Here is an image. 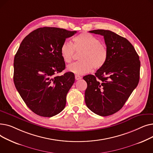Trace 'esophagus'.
Wrapping results in <instances>:
<instances>
[{
	"instance_id": "34e87169",
	"label": "esophagus",
	"mask_w": 153,
	"mask_h": 153,
	"mask_svg": "<svg viewBox=\"0 0 153 153\" xmlns=\"http://www.w3.org/2000/svg\"><path fill=\"white\" fill-rule=\"evenodd\" d=\"M82 77L80 76L79 75H76L75 76V79H76V80H79V79H81Z\"/></svg>"
}]
</instances>
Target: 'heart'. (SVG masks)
I'll return each instance as SVG.
<instances>
[{"instance_id":"obj_1","label":"heart","mask_w":153,"mask_h":153,"mask_svg":"<svg viewBox=\"0 0 153 153\" xmlns=\"http://www.w3.org/2000/svg\"><path fill=\"white\" fill-rule=\"evenodd\" d=\"M73 40L74 45L68 41L63 42L60 50L61 57L66 63L71 62L75 51H82L79 56L80 61L69 65L68 71L81 75L90 72L92 68L99 69L105 65L108 58L107 49L97 37L84 32Z\"/></svg>"}]
</instances>
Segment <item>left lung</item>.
<instances>
[{"label": "left lung", "mask_w": 153, "mask_h": 153, "mask_svg": "<svg viewBox=\"0 0 153 153\" xmlns=\"http://www.w3.org/2000/svg\"><path fill=\"white\" fill-rule=\"evenodd\" d=\"M89 32L103 36L108 58L95 75L83 77L87 84L85 102L94 113L106 117L121 109L137 87L140 61L134 48L125 38L110 30Z\"/></svg>", "instance_id": "obj_1"}]
</instances>
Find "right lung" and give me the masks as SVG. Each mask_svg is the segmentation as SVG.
<instances>
[{"mask_svg":"<svg viewBox=\"0 0 153 153\" xmlns=\"http://www.w3.org/2000/svg\"><path fill=\"white\" fill-rule=\"evenodd\" d=\"M76 31L55 27L39 28L22 42L14 58L13 82L27 107L38 115L59 114L75 81L74 73L56 76L66 68L61 46Z\"/></svg>","mask_w":153,"mask_h":153,"instance_id":"add662e5","label":"right lung"}]
</instances>
